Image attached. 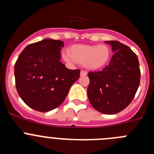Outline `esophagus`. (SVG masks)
<instances>
[{"label": "esophagus", "instance_id": "esophagus-1", "mask_svg": "<svg viewBox=\"0 0 154 154\" xmlns=\"http://www.w3.org/2000/svg\"><path fill=\"white\" fill-rule=\"evenodd\" d=\"M80 75H81V76H85L87 75V72L85 70H82L81 72H80Z\"/></svg>", "mask_w": 154, "mask_h": 154}]
</instances>
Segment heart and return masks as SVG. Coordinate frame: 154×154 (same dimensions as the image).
I'll return each mask as SVG.
<instances>
[{
  "instance_id": "b5f03b06",
  "label": "heart",
  "mask_w": 154,
  "mask_h": 154,
  "mask_svg": "<svg viewBox=\"0 0 154 154\" xmlns=\"http://www.w3.org/2000/svg\"><path fill=\"white\" fill-rule=\"evenodd\" d=\"M109 57L110 49L106 45H77L71 48L70 55H63V58L66 62L85 63V66L90 69H98L103 67L107 63Z\"/></svg>"
}]
</instances>
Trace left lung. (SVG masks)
I'll use <instances>...</instances> for the list:
<instances>
[{
	"instance_id": "1",
	"label": "left lung",
	"mask_w": 154,
	"mask_h": 154,
	"mask_svg": "<svg viewBox=\"0 0 154 154\" xmlns=\"http://www.w3.org/2000/svg\"><path fill=\"white\" fill-rule=\"evenodd\" d=\"M114 52L103 70L89 72L87 89L95 109L104 114H116L130 104L140 81L138 58L130 48L117 41H107Z\"/></svg>"
}]
</instances>
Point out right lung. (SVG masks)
<instances>
[{"mask_svg":"<svg viewBox=\"0 0 154 154\" xmlns=\"http://www.w3.org/2000/svg\"><path fill=\"white\" fill-rule=\"evenodd\" d=\"M62 41L44 39L27 46L14 64L17 93L28 106L48 112L63 103L70 87L80 76L60 62Z\"/></svg>","mask_w":154,"mask_h":154,"instance_id":"right-lung-1","label":"right lung"}]
</instances>
